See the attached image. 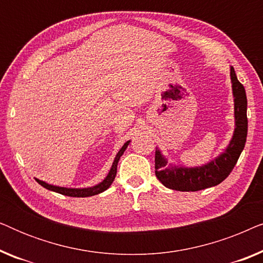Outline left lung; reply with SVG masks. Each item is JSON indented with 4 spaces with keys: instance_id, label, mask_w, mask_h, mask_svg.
Wrapping results in <instances>:
<instances>
[{
    "instance_id": "left-lung-1",
    "label": "left lung",
    "mask_w": 263,
    "mask_h": 263,
    "mask_svg": "<svg viewBox=\"0 0 263 263\" xmlns=\"http://www.w3.org/2000/svg\"><path fill=\"white\" fill-rule=\"evenodd\" d=\"M232 91L235 97V117L236 129L233 138L225 153L214 161L195 168H165L166 160L161 157L159 151H156V176L161 184L172 190L179 192H197L221 183L237 164V160L246 146L248 134L247 117V95L244 86L238 81L235 69L231 67Z\"/></svg>"
}]
</instances>
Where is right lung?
Here are the masks:
<instances>
[{"instance_id": "obj_1", "label": "right lung", "mask_w": 263, "mask_h": 263, "mask_svg": "<svg viewBox=\"0 0 263 263\" xmlns=\"http://www.w3.org/2000/svg\"><path fill=\"white\" fill-rule=\"evenodd\" d=\"M129 145V141L125 142L123 146H122V148L118 151L116 158H115L114 160V164L112 166H111V170L109 172V175L106 176V178L104 179L102 183H99L98 185H95L92 186V188H86V189H68V188H61V186H55V185H50L48 183L45 182H42L37 179V182L41 184L42 186H44V188L51 190V192H55V193H59V194H62V195H66V196H71V197H87V196H93V195H97V194H100L103 193L104 190H106L109 186L112 184L115 177H116V174H117V164H118V160H120V158L122 154L124 153L125 148H127Z\"/></svg>"}]
</instances>
